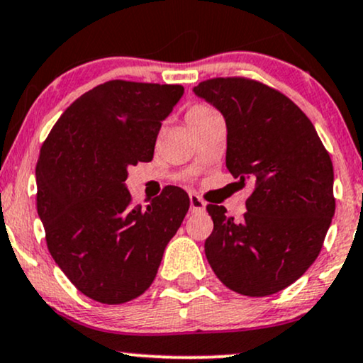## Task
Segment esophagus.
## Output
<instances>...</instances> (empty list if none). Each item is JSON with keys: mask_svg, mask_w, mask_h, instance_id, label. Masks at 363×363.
Instances as JSON below:
<instances>
[{"mask_svg": "<svg viewBox=\"0 0 363 363\" xmlns=\"http://www.w3.org/2000/svg\"><path fill=\"white\" fill-rule=\"evenodd\" d=\"M189 204H191V211H193V213L203 211V209H204V201L201 199L198 194H191L189 196Z\"/></svg>", "mask_w": 363, "mask_h": 363, "instance_id": "34e87169", "label": "esophagus"}]
</instances>
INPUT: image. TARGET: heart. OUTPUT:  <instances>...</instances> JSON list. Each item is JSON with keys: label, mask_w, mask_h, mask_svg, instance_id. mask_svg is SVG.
I'll return each instance as SVG.
<instances>
[{"label": "heart", "mask_w": 363, "mask_h": 363, "mask_svg": "<svg viewBox=\"0 0 363 363\" xmlns=\"http://www.w3.org/2000/svg\"><path fill=\"white\" fill-rule=\"evenodd\" d=\"M213 110L209 104H204V103H198L194 104V106H191L189 110H187V115L186 118L187 120H191V118H198V116H203V115H208V113H213Z\"/></svg>", "instance_id": "heart-1"}]
</instances>
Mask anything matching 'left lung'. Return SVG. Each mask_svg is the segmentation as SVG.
<instances>
[{"instance_id":"8db88e82","label":"left lung","mask_w":363,"mask_h":363,"mask_svg":"<svg viewBox=\"0 0 363 363\" xmlns=\"http://www.w3.org/2000/svg\"><path fill=\"white\" fill-rule=\"evenodd\" d=\"M194 93L226 121V167L255 189L242 221L208 204L215 228L204 253L218 279L262 298L296 282L320 255L335 215L333 164L309 118L277 89L215 77Z\"/></svg>"}]
</instances>
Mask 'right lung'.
I'll list each match as a JSON object with an SVG mask.
<instances>
[{
    "label": "right lung",
    "instance_id": "1",
    "mask_svg": "<svg viewBox=\"0 0 363 363\" xmlns=\"http://www.w3.org/2000/svg\"><path fill=\"white\" fill-rule=\"evenodd\" d=\"M184 87L108 81L77 98L50 130L37 169V211L52 259L87 298L121 304L154 282L189 209L167 186L132 206L130 165L150 162L162 121Z\"/></svg>",
    "mask_w": 363,
    "mask_h": 363
}]
</instances>
